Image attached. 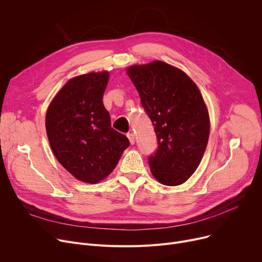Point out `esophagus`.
<instances>
[{"mask_svg":"<svg viewBox=\"0 0 262 262\" xmlns=\"http://www.w3.org/2000/svg\"><path fill=\"white\" fill-rule=\"evenodd\" d=\"M127 138H128V140H129L130 144H134V143H135V140H136L135 134H133V133H129V134H127Z\"/></svg>","mask_w":262,"mask_h":262,"instance_id":"34e87169","label":"esophagus"}]
</instances>
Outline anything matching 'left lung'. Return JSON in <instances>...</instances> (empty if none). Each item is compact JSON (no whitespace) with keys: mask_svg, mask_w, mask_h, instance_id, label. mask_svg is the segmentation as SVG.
<instances>
[{"mask_svg":"<svg viewBox=\"0 0 262 262\" xmlns=\"http://www.w3.org/2000/svg\"><path fill=\"white\" fill-rule=\"evenodd\" d=\"M126 74L158 139L148 160L152 176L168 186L184 183L199 166L210 136V116L198 86L181 69L159 60L128 66Z\"/></svg>","mask_w":262,"mask_h":262,"instance_id":"1","label":"left lung"}]
</instances>
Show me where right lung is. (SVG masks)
<instances>
[{"mask_svg": "<svg viewBox=\"0 0 262 262\" xmlns=\"http://www.w3.org/2000/svg\"><path fill=\"white\" fill-rule=\"evenodd\" d=\"M110 73L92 72L68 80L46 112V134L52 152L72 175L95 184L115 169L129 141L111 125L103 95Z\"/></svg>", "mask_w": 262, "mask_h": 262, "instance_id": "obj_1", "label": "right lung"}]
</instances>
